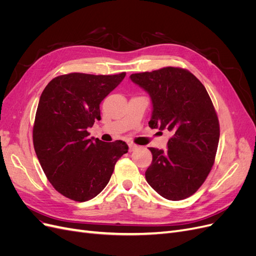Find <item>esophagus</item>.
Listing matches in <instances>:
<instances>
[{"label": "esophagus", "instance_id": "34e87169", "mask_svg": "<svg viewBox=\"0 0 256 256\" xmlns=\"http://www.w3.org/2000/svg\"><path fill=\"white\" fill-rule=\"evenodd\" d=\"M128 146H129V152H134V150L138 148V146L136 144H132V143H129Z\"/></svg>", "mask_w": 256, "mask_h": 256}]
</instances>
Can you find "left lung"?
I'll return each mask as SVG.
<instances>
[{"label":"left lung","instance_id":"8db88e82","mask_svg":"<svg viewBox=\"0 0 256 256\" xmlns=\"http://www.w3.org/2000/svg\"><path fill=\"white\" fill-rule=\"evenodd\" d=\"M130 79L152 98L150 127L171 132L168 150L150 147L146 180L166 200L187 198L206 180L218 150L220 126L212 99L196 76L180 67L132 74Z\"/></svg>","mask_w":256,"mask_h":256}]
</instances>
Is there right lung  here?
<instances>
[{"label":"right lung","instance_id":"add662e5","mask_svg":"<svg viewBox=\"0 0 256 256\" xmlns=\"http://www.w3.org/2000/svg\"><path fill=\"white\" fill-rule=\"evenodd\" d=\"M72 72L52 79L40 99L33 127L36 156L53 188L76 202H86L109 182L115 164L128 152L120 140L90 138L100 120V102L125 78Z\"/></svg>","mask_w":256,"mask_h":256}]
</instances>
